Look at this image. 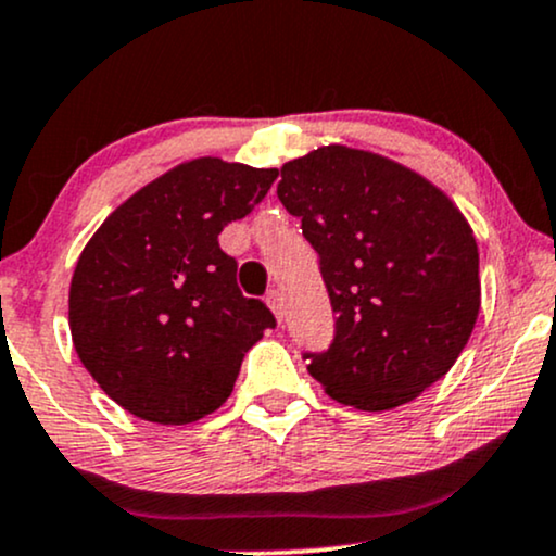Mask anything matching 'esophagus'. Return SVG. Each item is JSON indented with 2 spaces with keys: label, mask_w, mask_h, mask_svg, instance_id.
Instances as JSON below:
<instances>
[{
  "label": "esophagus",
  "mask_w": 556,
  "mask_h": 556,
  "mask_svg": "<svg viewBox=\"0 0 556 556\" xmlns=\"http://www.w3.org/2000/svg\"><path fill=\"white\" fill-rule=\"evenodd\" d=\"M265 302H267V306H270L273 309V315H276L278 319H283V296H280V291H267V296H265Z\"/></svg>",
  "instance_id": "34e87169"
}]
</instances>
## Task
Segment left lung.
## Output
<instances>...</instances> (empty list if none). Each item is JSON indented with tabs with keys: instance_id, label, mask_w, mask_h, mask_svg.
Returning <instances> with one entry per match:
<instances>
[{
	"instance_id": "8db88e82",
	"label": "left lung",
	"mask_w": 556,
	"mask_h": 556,
	"mask_svg": "<svg viewBox=\"0 0 556 556\" xmlns=\"http://www.w3.org/2000/svg\"><path fill=\"white\" fill-rule=\"evenodd\" d=\"M278 200L317 252L336 330L304 351L338 403L388 410L447 375L479 317V247L447 194L401 163L343 146L280 168Z\"/></svg>"
}]
</instances>
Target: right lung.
<instances>
[{"label":"right lung","instance_id":"obj_1","mask_svg":"<svg viewBox=\"0 0 556 556\" xmlns=\"http://www.w3.org/2000/svg\"><path fill=\"white\" fill-rule=\"evenodd\" d=\"M278 168L220 159L181 163L103 220L70 286V330L83 367L129 414L189 424L231 395L241 358L276 328L237 283L218 244L254 211Z\"/></svg>","mask_w":556,"mask_h":556}]
</instances>
